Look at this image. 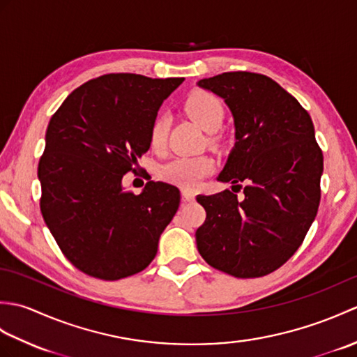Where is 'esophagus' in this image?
Here are the masks:
<instances>
[{
    "mask_svg": "<svg viewBox=\"0 0 357 357\" xmlns=\"http://www.w3.org/2000/svg\"><path fill=\"white\" fill-rule=\"evenodd\" d=\"M181 193H183V199L185 202H190V201L195 199V193L192 190H188V188H184V190L181 192Z\"/></svg>",
    "mask_w": 357,
    "mask_h": 357,
    "instance_id": "obj_1",
    "label": "esophagus"
}]
</instances>
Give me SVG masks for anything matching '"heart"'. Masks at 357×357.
<instances>
[{
    "label": "heart",
    "instance_id": "b5f03b06",
    "mask_svg": "<svg viewBox=\"0 0 357 357\" xmlns=\"http://www.w3.org/2000/svg\"><path fill=\"white\" fill-rule=\"evenodd\" d=\"M184 107L188 116L207 132L218 130L225 118V107L221 98L206 92V90H193L187 96ZM169 126L170 119L165 113H158L151 121L149 142L155 151L164 150ZM213 159L207 155H179L159 165L158 174L167 183L192 188L198 185L207 174L213 172Z\"/></svg>",
    "mask_w": 357,
    "mask_h": 357
}]
</instances>
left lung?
Here are the masks:
<instances>
[{
	"label": "left lung",
	"instance_id": "1",
	"mask_svg": "<svg viewBox=\"0 0 357 357\" xmlns=\"http://www.w3.org/2000/svg\"><path fill=\"white\" fill-rule=\"evenodd\" d=\"M198 86L233 113L236 144L218 179L244 188L242 201L230 190L196 196L207 213L196 230L198 252L234 278L270 275L301 247L319 208L324 155L313 121L261 73L225 72Z\"/></svg>",
	"mask_w": 357,
	"mask_h": 357
}]
</instances>
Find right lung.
I'll list each match as a JSON object with an SVG mask.
<instances>
[{"label": "right lung", "instance_id": "obj_1", "mask_svg": "<svg viewBox=\"0 0 357 357\" xmlns=\"http://www.w3.org/2000/svg\"><path fill=\"white\" fill-rule=\"evenodd\" d=\"M183 81L107 73L75 89L50 118L38 164L41 213L63 255L89 276L142 271L178 211L174 185L149 181L135 195L123 176L150 149L151 121Z\"/></svg>", "mask_w": 357, "mask_h": 357}]
</instances>
